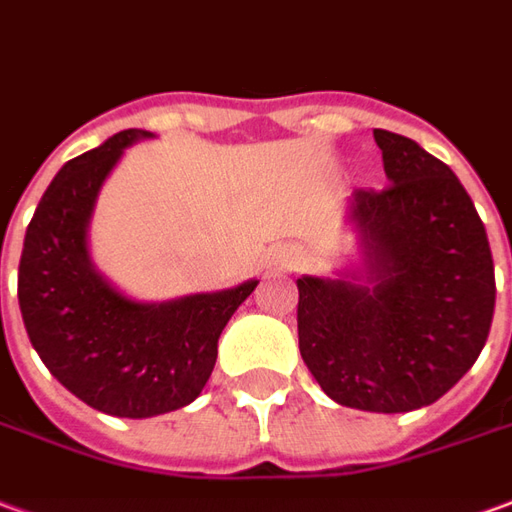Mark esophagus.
I'll use <instances>...</instances> for the list:
<instances>
[{"label": "esophagus", "mask_w": 512, "mask_h": 512, "mask_svg": "<svg viewBox=\"0 0 512 512\" xmlns=\"http://www.w3.org/2000/svg\"><path fill=\"white\" fill-rule=\"evenodd\" d=\"M296 260H299V252H285V255L280 257V266H291V263H296Z\"/></svg>", "instance_id": "34e87169"}]
</instances>
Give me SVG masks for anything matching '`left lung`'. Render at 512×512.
Wrapping results in <instances>:
<instances>
[{
	"mask_svg": "<svg viewBox=\"0 0 512 512\" xmlns=\"http://www.w3.org/2000/svg\"><path fill=\"white\" fill-rule=\"evenodd\" d=\"M385 191H355L360 266L305 274L299 352L332 402L410 413L438 402L488 341L496 302L485 224L455 171L416 141L374 130Z\"/></svg>",
	"mask_w": 512,
	"mask_h": 512,
	"instance_id": "left-lung-1",
	"label": "left lung"
}]
</instances>
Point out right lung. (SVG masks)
Masks as SVG:
<instances>
[{
    "label": "right lung",
    "mask_w": 512,
    "mask_h": 512,
    "mask_svg": "<svg viewBox=\"0 0 512 512\" xmlns=\"http://www.w3.org/2000/svg\"><path fill=\"white\" fill-rule=\"evenodd\" d=\"M146 130L69 160L35 207L19 263V307L35 352L63 388L107 416L152 418L191 405L213 374L221 330L257 280L141 302L99 274L88 249L102 185Z\"/></svg>",
    "instance_id": "obj_1"
}]
</instances>
